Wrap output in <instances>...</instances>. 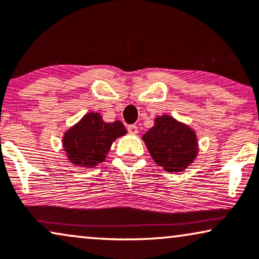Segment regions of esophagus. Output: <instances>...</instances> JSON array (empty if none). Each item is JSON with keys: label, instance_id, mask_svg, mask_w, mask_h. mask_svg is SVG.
<instances>
[{"label": "esophagus", "instance_id": "obj_1", "mask_svg": "<svg viewBox=\"0 0 259 259\" xmlns=\"http://www.w3.org/2000/svg\"><path fill=\"white\" fill-rule=\"evenodd\" d=\"M127 132L132 134V135H136L139 133V129H137L136 125H127Z\"/></svg>", "mask_w": 259, "mask_h": 259}]
</instances>
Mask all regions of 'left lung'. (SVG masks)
<instances>
[{"mask_svg": "<svg viewBox=\"0 0 259 259\" xmlns=\"http://www.w3.org/2000/svg\"><path fill=\"white\" fill-rule=\"evenodd\" d=\"M152 158L168 172H181L197 155L195 133L169 116H161L143 135Z\"/></svg>", "mask_w": 259, "mask_h": 259, "instance_id": "1", "label": "left lung"}]
</instances>
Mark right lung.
I'll list each match as a JSON object with an SVG mask.
<instances>
[{
  "instance_id": "obj_1",
  "label": "right lung",
  "mask_w": 259,
  "mask_h": 259,
  "mask_svg": "<svg viewBox=\"0 0 259 259\" xmlns=\"http://www.w3.org/2000/svg\"><path fill=\"white\" fill-rule=\"evenodd\" d=\"M126 134L119 120L105 123L99 113H87L76 125L65 133L63 146L75 165L93 167L103 162L117 137Z\"/></svg>"
}]
</instances>
